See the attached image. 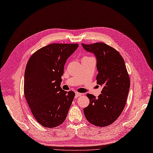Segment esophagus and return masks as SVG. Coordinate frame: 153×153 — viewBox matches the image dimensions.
Returning <instances> with one entry per match:
<instances>
[{"mask_svg": "<svg viewBox=\"0 0 153 153\" xmlns=\"http://www.w3.org/2000/svg\"><path fill=\"white\" fill-rule=\"evenodd\" d=\"M82 95V94L81 93H79V92H75V97L76 98V97H79V96H81Z\"/></svg>", "mask_w": 153, "mask_h": 153, "instance_id": "1", "label": "esophagus"}]
</instances>
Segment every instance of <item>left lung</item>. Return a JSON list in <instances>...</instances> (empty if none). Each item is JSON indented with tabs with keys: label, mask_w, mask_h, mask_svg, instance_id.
<instances>
[{
	"label": "left lung",
	"mask_w": 153,
	"mask_h": 153,
	"mask_svg": "<svg viewBox=\"0 0 153 153\" xmlns=\"http://www.w3.org/2000/svg\"><path fill=\"white\" fill-rule=\"evenodd\" d=\"M83 48L97 58V83L103 88L96 98L87 94L90 103L83 110L86 120L92 124L105 127L114 123L121 114L130 88V78L123 57L104 43L81 44Z\"/></svg>",
	"instance_id": "1"
}]
</instances>
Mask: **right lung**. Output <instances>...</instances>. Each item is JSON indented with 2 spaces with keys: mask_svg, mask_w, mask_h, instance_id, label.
<instances>
[{
  "mask_svg": "<svg viewBox=\"0 0 153 153\" xmlns=\"http://www.w3.org/2000/svg\"><path fill=\"white\" fill-rule=\"evenodd\" d=\"M78 47V43L50 44L35 52L27 63L25 96L33 116L45 127L62 124L71 106L75 92L60 85L66 61Z\"/></svg>",
  "mask_w": 153,
  "mask_h": 153,
  "instance_id": "1",
  "label": "right lung"
}]
</instances>
